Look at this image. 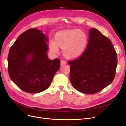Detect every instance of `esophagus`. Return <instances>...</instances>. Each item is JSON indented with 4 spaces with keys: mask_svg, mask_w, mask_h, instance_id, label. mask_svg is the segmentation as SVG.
<instances>
[{
    "mask_svg": "<svg viewBox=\"0 0 126 126\" xmlns=\"http://www.w3.org/2000/svg\"><path fill=\"white\" fill-rule=\"evenodd\" d=\"M66 64L67 62L64 60H61V65H65Z\"/></svg>",
    "mask_w": 126,
    "mask_h": 126,
    "instance_id": "1",
    "label": "esophagus"
}]
</instances>
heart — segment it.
<instances>
[{
    "instance_id": "1",
    "label": "heart",
    "mask_w": 126,
    "mask_h": 126,
    "mask_svg": "<svg viewBox=\"0 0 126 126\" xmlns=\"http://www.w3.org/2000/svg\"><path fill=\"white\" fill-rule=\"evenodd\" d=\"M88 42L87 33L83 30L73 29L61 31L56 34L55 41L52 40L50 49L53 53L59 52V46L63 48V53L66 58H78L86 50Z\"/></svg>"
}]
</instances>
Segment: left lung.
Returning <instances> with one entry per match:
<instances>
[{"mask_svg": "<svg viewBox=\"0 0 126 126\" xmlns=\"http://www.w3.org/2000/svg\"><path fill=\"white\" fill-rule=\"evenodd\" d=\"M89 41L82 55L68 62L70 79L77 91L95 94L110 84L115 78L117 55L111 42L95 28L89 30Z\"/></svg>", "mask_w": 126, "mask_h": 126, "instance_id": "obj_1", "label": "left lung"}]
</instances>
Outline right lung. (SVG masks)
I'll return each instance as SVG.
<instances>
[{"instance_id":"1","label":"right lung","mask_w":126,"mask_h":126,"mask_svg":"<svg viewBox=\"0 0 126 126\" xmlns=\"http://www.w3.org/2000/svg\"><path fill=\"white\" fill-rule=\"evenodd\" d=\"M48 40L42 31L30 29L20 34L10 48V78L23 91L35 94L45 91L59 70L60 60L47 56Z\"/></svg>"}]
</instances>
